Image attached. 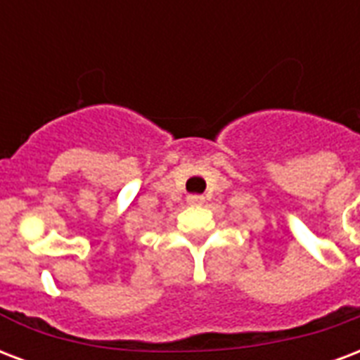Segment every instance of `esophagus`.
<instances>
[{"mask_svg": "<svg viewBox=\"0 0 360 360\" xmlns=\"http://www.w3.org/2000/svg\"><path fill=\"white\" fill-rule=\"evenodd\" d=\"M186 202H188L191 205H202L205 202V198L204 196H198V194H192V196L186 198Z\"/></svg>", "mask_w": 360, "mask_h": 360, "instance_id": "obj_1", "label": "esophagus"}]
</instances>
